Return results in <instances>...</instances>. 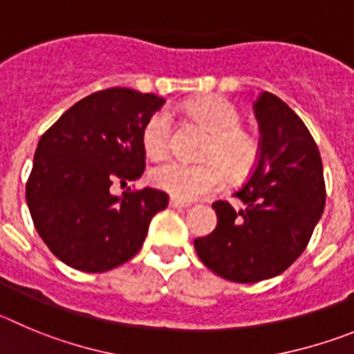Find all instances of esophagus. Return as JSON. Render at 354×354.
<instances>
[{"mask_svg": "<svg viewBox=\"0 0 354 354\" xmlns=\"http://www.w3.org/2000/svg\"><path fill=\"white\" fill-rule=\"evenodd\" d=\"M169 207H178V209H183V207H190V204L183 203V201H180V199H174V197H171Z\"/></svg>", "mask_w": 354, "mask_h": 354, "instance_id": "1", "label": "esophagus"}]
</instances>
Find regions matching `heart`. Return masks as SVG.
Returning <instances> with one entry per match:
<instances>
[{"label": "heart", "instance_id": "1", "mask_svg": "<svg viewBox=\"0 0 354 354\" xmlns=\"http://www.w3.org/2000/svg\"><path fill=\"white\" fill-rule=\"evenodd\" d=\"M190 117L211 132L204 148V157L211 160L188 164L169 160L150 173L157 188L171 194L174 199L196 201L218 192L225 183V171L230 178L246 176L255 166L259 145L255 138L244 131L243 117L234 102L222 95H207L187 106ZM173 118L167 110L151 115L143 127L145 151L151 158L166 157L171 150Z\"/></svg>", "mask_w": 354, "mask_h": 354}]
</instances>
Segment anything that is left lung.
Returning <instances> with one entry per match:
<instances>
[{
    "label": "left lung",
    "mask_w": 354,
    "mask_h": 354,
    "mask_svg": "<svg viewBox=\"0 0 354 354\" xmlns=\"http://www.w3.org/2000/svg\"><path fill=\"white\" fill-rule=\"evenodd\" d=\"M260 127L259 158L234 196L216 201V229L194 241L201 262L236 283L285 272L304 253L325 207V180L311 132L285 101L262 92L253 102Z\"/></svg>",
    "instance_id": "left-lung-1"
}]
</instances>
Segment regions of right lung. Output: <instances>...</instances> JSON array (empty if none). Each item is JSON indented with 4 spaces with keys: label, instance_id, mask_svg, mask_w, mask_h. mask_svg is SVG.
Instances as JSON below:
<instances>
[{
    "label": "right lung",
    "instance_id": "obj_1",
    "mask_svg": "<svg viewBox=\"0 0 354 354\" xmlns=\"http://www.w3.org/2000/svg\"><path fill=\"white\" fill-rule=\"evenodd\" d=\"M164 99L125 87L73 104L38 141L26 201L43 243L66 266L104 272L143 246L151 218L169 197L155 188L110 192L145 171L141 134Z\"/></svg>",
    "mask_w": 354,
    "mask_h": 354
}]
</instances>
